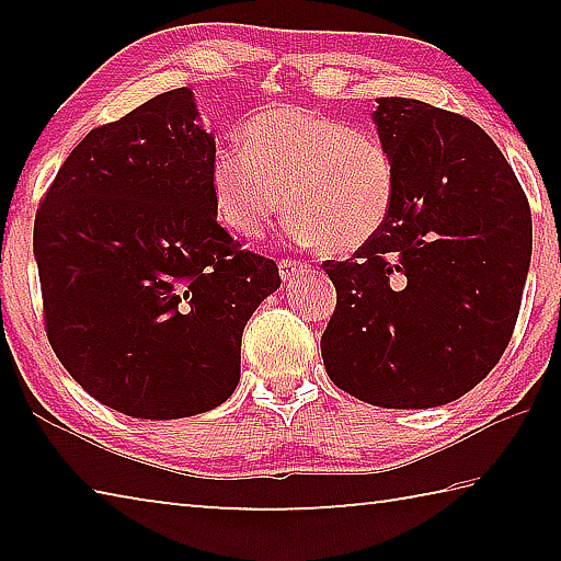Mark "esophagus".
<instances>
[{"label": "esophagus", "instance_id": "obj_1", "mask_svg": "<svg viewBox=\"0 0 561 561\" xmlns=\"http://www.w3.org/2000/svg\"><path fill=\"white\" fill-rule=\"evenodd\" d=\"M309 272V264L307 262H299V260H279V274L284 282H294L304 277V274Z\"/></svg>", "mask_w": 561, "mask_h": 561}]
</instances>
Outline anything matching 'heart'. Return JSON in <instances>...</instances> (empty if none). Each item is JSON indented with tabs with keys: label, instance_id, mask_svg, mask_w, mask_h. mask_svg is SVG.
I'll use <instances>...</instances> for the list:
<instances>
[{
	"label": "heart",
	"instance_id": "heart-1",
	"mask_svg": "<svg viewBox=\"0 0 561 561\" xmlns=\"http://www.w3.org/2000/svg\"><path fill=\"white\" fill-rule=\"evenodd\" d=\"M220 148L207 180L217 220L254 240L289 205L294 234L346 254L381 232L398 197V165L381 138L324 113L277 106Z\"/></svg>",
	"mask_w": 561,
	"mask_h": 561
}]
</instances>
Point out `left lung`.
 <instances>
[{"label":"left lung","mask_w":561,"mask_h":561,"mask_svg":"<svg viewBox=\"0 0 561 561\" xmlns=\"http://www.w3.org/2000/svg\"><path fill=\"white\" fill-rule=\"evenodd\" d=\"M398 197L354 257L324 262L336 309L321 356L341 391L435 408L472 391L510 344L531 260V215L478 123L415 99H376Z\"/></svg>","instance_id":"1"}]
</instances>
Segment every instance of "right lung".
Masks as SVG:
<instances>
[{"mask_svg": "<svg viewBox=\"0 0 561 561\" xmlns=\"http://www.w3.org/2000/svg\"><path fill=\"white\" fill-rule=\"evenodd\" d=\"M213 156L193 91L160 93L91 130L36 213L46 336L73 381L123 415L225 403L244 324L282 284L217 225Z\"/></svg>", "mask_w": 561, "mask_h": 561, "instance_id": "obj_1", "label": "right lung"}]
</instances>
